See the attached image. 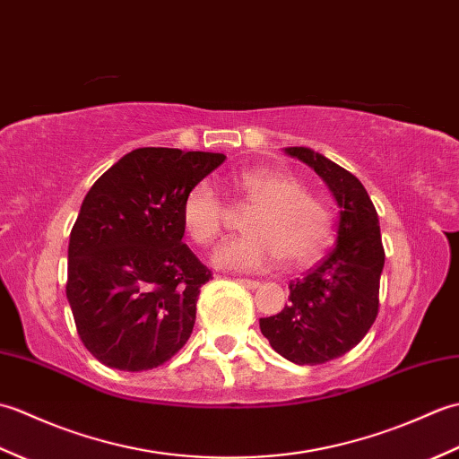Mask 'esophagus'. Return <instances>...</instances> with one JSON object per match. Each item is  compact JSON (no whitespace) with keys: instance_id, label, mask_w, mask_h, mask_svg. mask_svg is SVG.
<instances>
[{"instance_id":"esophagus-1","label":"esophagus","mask_w":459,"mask_h":459,"mask_svg":"<svg viewBox=\"0 0 459 459\" xmlns=\"http://www.w3.org/2000/svg\"><path fill=\"white\" fill-rule=\"evenodd\" d=\"M237 281L238 284H242L245 288H248V290H256V288H260V281L258 280H248V278H237Z\"/></svg>"}]
</instances>
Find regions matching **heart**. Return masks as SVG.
Listing matches in <instances>:
<instances>
[{
    "label": "heart",
    "mask_w": 459,
    "mask_h": 459,
    "mask_svg": "<svg viewBox=\"0 0 459 459\" xmlns=\"http://www.w3.org/2000/svg\"><path fill=\"white\" fill-rule=\"evenodd\" d=\"M224 187L240 207L242 237L224 240L212 262L224 270L260 272L280 258L284 266H306L317 260L333 238L335 217L329 204L306 191L296 175L248 168L230 175ZM181 222L193 242L209 247L221 237L227 207L209 183H197L181 203Z\"/></svg>",
    "instance_id": "1"
}]
</instances>
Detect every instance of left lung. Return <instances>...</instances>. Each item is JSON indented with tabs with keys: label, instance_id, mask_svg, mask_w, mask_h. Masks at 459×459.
<instances>
[{
	"label": "left lung",
	"instance_id": "1",
	"mask_svg": "<svg viewBox=\"0 0 459 459\" xmlns=\"http://www.w3.org/2000/svg\"><path fill=\"white\" fill-rule=\"evenodd\" d=\"M325 181L339 207L337 245L304 278L290 281V306L262 317L272 349L296 365H321L359 345L378 314L385 266L378 214L353 173L309 148H286Z\"/></svg>",
	"mask_w": 459,
	"mask_h": 459
}]
</instances>
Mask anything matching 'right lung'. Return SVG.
Here are the masks:
<instances>
[{
  "label": "right lung",
  "instance_id": "add662e5",
  "mask_svg": "<svg viewBox=\"0 0 459 459\" xmlns=\"http://www.w3.org/2000/svg\"><path fill=\"white\" fill-rule=\"evenodd\" d=\"M224 158L138 148L86 193L68 240L66 299L102 365L140 373L187 343L211 272L181 242V203Z\"/></svg>",
  "mask_w": 459,
  "mask_h": 459
}]
</instances>
